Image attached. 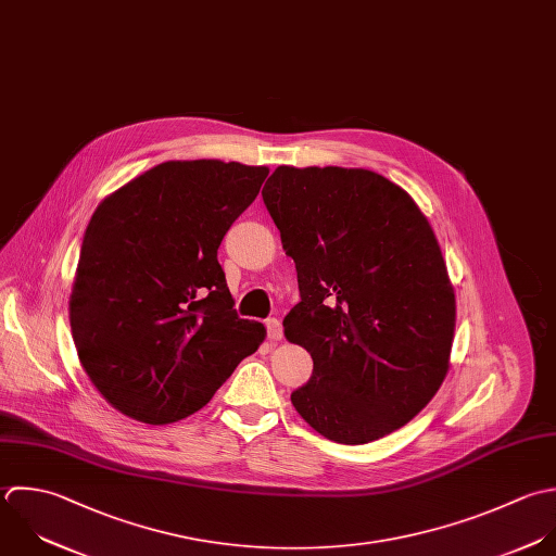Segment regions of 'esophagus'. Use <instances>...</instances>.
<instances>
[{
  "mask_svg": "<svg viewBox=\"0 0 556 556\" xmlns=\"http://www.w3.org/2000/svg\"><path fill=\"white\" fill-rule=\"evenodd\" d=\"M266 331H268V340L270 342H277L283 338V329H281V323L277 318H268L266 320Z\"/></svg>",
  "mask_w": 556,
  "mask_h": 556,
  "instance_id": "esophagus-1",
  "label": "esophagus"
}]
</instances>
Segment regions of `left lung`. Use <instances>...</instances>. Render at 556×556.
Segmentation results:
<instances>
[{
  "label": "left lung",
  "mask_w": 556,
  "mask_h": 556,
  "mask_svg": "<svg viewBox=\"0 0 556 556\" xmlns=\"http://www.w3.org/2000/svg\"><path fill=\"white\" fill-rule=\"evenodd\" d=\"M262 199L296 264L286 338L314 359L294 409L338 444L390 435L435 396L453 349L455 290L427 216L366 168L277 166Z\"/></svg>",
  "instance_id": "obj_1"
}]
</instances>
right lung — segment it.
<instances>
[{"label": "right lung", "mask_w": 556, "mask_h": 556, "mask_svg": "<svg viewBox=\"0 0 556 556\" xmlns=\"http://www.w3.org/2000/svg\"><path fill=\"white\" fill-rule=\"evenodd\" d=\"M266 166L170 160L94 210L68 301L81 368L144 425L199 412L266 338L233 309L218 247L255 201Z\"/></svg>", "instance_id": "obj_1"}]
</instances>
